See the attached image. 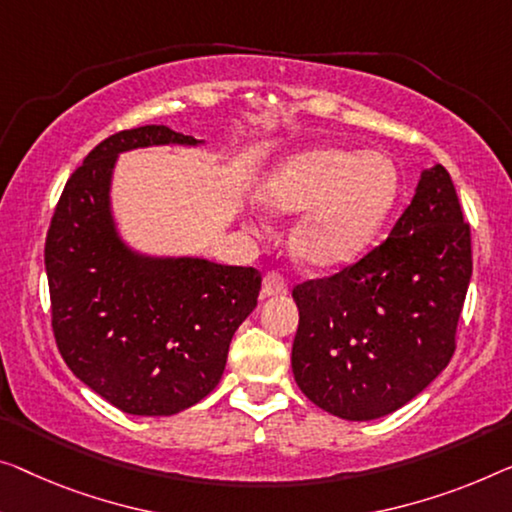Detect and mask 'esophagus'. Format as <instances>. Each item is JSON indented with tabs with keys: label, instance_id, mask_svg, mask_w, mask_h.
<instances>
[{
	"label": "esophagus",
	"instance_id": "34e87169",
	"mask_svg": "<svg viewBox=\"0 0 512 512\" xmlns=\"http://www.w3.org/2000/svg\"><path fill=\"white\" fill-rule=\"evenodd\" d=\"M285 292H287L285 278H282L280 273H276V271L266 273L264 282H262V294L264 296H278V294H285Z\"/></svg>",
	"mask_w": 512,
	"mask_h": 512
}]
</instances>
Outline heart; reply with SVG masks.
<instances>
[{"label":"heart","instance_id":"b5f03b06","mask_svg":"<svg viewBox=\"0 0 512 512\" xmlns=\"http://www.w3.org/2000/svg\"><path fill=\"white\" fill-rule=\"evenodd\" d=\"M400 170L384 151L315 147L271 172L259 200L271 213L296 216L292 250L312 269L352 262L368 248L400 197Z\"/></svg>","mask_w":512,"mask_h":512}]
</instances>
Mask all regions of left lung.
I'll list each match as a JSON object with an SVG mask.
<instances>
[{
    "instance_id": "left-lung-1",
    "label": "left lung",
    "mask_w": 512,
    "mask_h": 512,
    "mask_svg": "<svg viewBox=\"0 0 512 512\" xmlns=\"http://www.w3.org/2000/svg\"><path fill=\"white\" fill-rule=\"evenodd\" d=\"M469 280L471 230L451 174L434 165L381 246L294 287L292 372L305 398L345 421L414 400L451 361Z\"/></svg>"
}]
</instances>
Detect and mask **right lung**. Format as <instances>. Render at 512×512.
<instances>
[{"label": "right lung", "mask_w": 512, "mask_h": 512, "mask_svg": "<svg viewBox=\"0 0 512 512\" xmlns=\"http://www.w3.org/2000/svg\"><path fill=\"white\" fill-rule=\"evenodd\" d=\"M202 140L167 126L110 135L66 181L45 239L52 331L80 381L133 416H172L218 386L262 273L202 257H154L121 239L112 213L119 154Z\"/></svg>", "instance_id": "obj_1"}]
</instances>
